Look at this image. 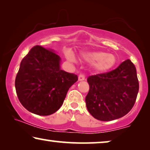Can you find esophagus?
Masks as SVG:
<instances>
[{
  "label": "esophagus",
  "mask_w": 150,
  "mask_h": 150,
  "mask_svg": "<svg viewBox=\"0 0 150 150\" xmlns=\"http://www.w3.org/2000/svg\"><path fill=\"white\" fill-rule=\"evenodd\" d=\"M85 79V75H84L83 74H80L79 76V81H84Z\"/></svg>",
  "instance_id": "1"
}]
</instances>
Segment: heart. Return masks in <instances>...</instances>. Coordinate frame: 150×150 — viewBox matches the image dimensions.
Returning a JSON list of instances; mask_svg holds the SVG:
<instances>
[{
	"instance_id": "b5f03b06",
	"label": "heart",
	"mask_w": 150,
	"mask_h": 150,
	"mask_svg": "<svg viewBox=\"0 0 150 150\" xmlns=\"http://www.w3.org/2000/svg\"><path fill=\"white\" fill-rule=\"evenodd\" d=\"M66 56L69 61L74 60V58L71 53L68 52ZM81 58L88 62L94 63L95 68L101 72L109 70L116 63V58L113 54H106L100 51H89V52H82L81 54Z\"/></svg>"
}]
</instances>
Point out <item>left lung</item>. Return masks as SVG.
Returning a JSON list of instances; mask_svg holds the SVG:
<instances>
[{
  "instance_id": "8db88e82",
  "label": "left lung",
  "mask_w": 150,
  "mask_h": 150,
  "mask_svg": "<svg viewBox=\"0 0 150 150\" xmlns=\"http://www.w3.org/2000/svg\"><path fill=\"white\" fill-rule=\"evenodd\" d=\"M85 98L88 111L98 120H117L130 112L139 92L136 67L130 59L116 69L88 77Z\"/></svg>"
}]
</instances>
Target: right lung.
<instances>
[{
    "label": "right lung",
    "mask_w": 150,
    "mask_h": 150,
    "mask_svg": "<svg viewBox=\"0 0 150 150\" xmlns=\"http://www.w3.org/2000/svg\"><path fill=\"white\" fill-rule=\"evenodd\" d=\"M53 50L35 46L22 59L15 81L22 105L38 115H50L63 103L77 75L60 69L61 58Z\"/></svg>",
    "instance_id": "obj_1"
}]
</instances>
